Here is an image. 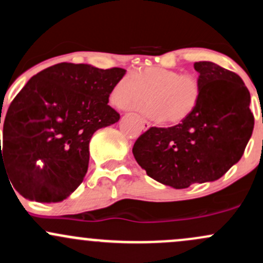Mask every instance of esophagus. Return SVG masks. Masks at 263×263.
Wrapping results in <instances>:
<instances>
[{
	"label": "esophagus",
	"mask_w": 263,
	"mask_h": 263,
	"mask_svg": "<svg viewBox=\"0 0 263 263\" xmlns=\"http://www.w3.org/2000/svg\"><path fill=\"white\" fill-rule=\"evenodd\" d=\"M138 118H139L140 123H142V125H143V129H144V130H146V129L151 128V123H149V121H146L145 119H143V118H140V117H138Z\"/></svg>",
	"instance_id": "34e87169"
}]
</instances>
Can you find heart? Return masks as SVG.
Returning <instances> with one entry per match:
<instances>
[{
    "label": "heart",
    "instance_id": "obj_1",
    "mask_svg": "<svg viewBox=\"0 0 263 263\" xmlns=\"http://www.w3.org/2000/svg\"><path fill=\"white\" fill-rule=\"evenodd\" d=\"M202 85L198 78L163 67H145L121 78L111 90L110 100L120 109L134 108L148 99L143 112L153 120L179 123L198 105Z\"/></svg>",
    "mask_w": 263,
    "mask_h": 263
}]
</instances>
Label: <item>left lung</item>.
<instances>
[{
	"instance_id": "1",
	"label": "left lung",
	"mask_w": 263,
	"mask_h": 263,
	"mask_svg": "<svg viewBox=\"0 0 263 263\" xmlns=\"http://www.w3.org/2000/svg\"><path fill=\"white\" fill-rule=\"evenodd\" d=\"M194 69L202 95L193 112L171 128L152 126L133 146L149 177L176 189L219 179L241 159L255 125L250 91L238 75L211 61Z\"/></svg>"
}]
</instances>
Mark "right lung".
I'll return each mask as SVG.
<instances>
[{
	"label": "right lung",
	"instance_id": "1",
	"mask_svg": "<svg viewBox=\"0 0 263 263\" xmlns=\"http://www.w3.org/2000/svg\"><path fill=\"white\" fill-rule=\"evenodd\" d=\"M125 72L61 63L22 87L7 110L1 151V173L22 197L61 202L81 184L92 134L120 119L108 103Z\"/></svg>",
	"mask_w": 263,
	"mask_h": 263
}]
</instances>
